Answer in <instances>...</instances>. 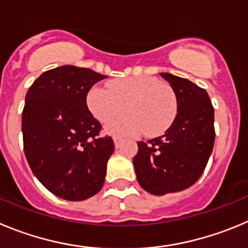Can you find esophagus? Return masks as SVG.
I'll use <instances>...</instances> for the list:
<instances>
[{
	"instance_id": "1",
	"label": "esophagus",
	"mask_w": 248,
	"mask_h": 248,
	"mask_svg": "<svg viewBox=\"0 0 248 248\" xmlns=\"http://www.w3.org/2000/svg\"><path fill=\"white\" fill-rule=\"evenodd\" d=\"M121 138L120 137H117V136H115V137H113V143H115V147L116 148H119L120 146H121Z\"/></svg>"
}]
</instances>
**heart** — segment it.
<instances>
[{
	"instance_id": "heart-1",
	"label": "heart",
	"mask_w": 248,
	"mask_h": 248,
	"mask_svg": "<svg viewBox=\"0 0 248 248\" xmlns=\"http://www.w3.org/2000/svg\"><path fill=\"white\" fill-rule=\"evenodd\" d=\"M86 104L96 120L108 124L112 135H140L148 137L164 133L177 115V99L168 85L152 77H133L113 80L108 88L95 85L89 90Z\"/></svg>"
}]
</instances>
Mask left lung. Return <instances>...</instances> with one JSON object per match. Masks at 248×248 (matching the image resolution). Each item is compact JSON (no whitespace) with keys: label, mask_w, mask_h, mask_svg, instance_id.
Listing matches in <instances>:
<instances>
[{"label":"left lung","mask_w":248,"mask_h":248,"mask_svg":"<svg viewBox=\"0 0 248 248\" xmlns=\"http://www.w3.org/2000/svg\"><path fill=\"white\" fill-rule=\"evenodd\" d=\"M177 97V116L166 133L138 142L133 158L137 182L153 195H166L198 182L215 140L214 108L204 89L190 80L160 73Z\"/></svg>","instance_id":"8db88e82"}]
</instances>
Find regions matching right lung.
<instances>
[{"label": "right lung", "instance_id": "1", "mask_svg": "<svg viewBox=\"0 0 248 248\" xmlns=\"http://www.w3.org/2000/svg\"><path fill=\"white\" fill-rule=\"evenodd\" d=\"M105 75L63 65L38 78L22 112L24 155L33 174L50 193L81 202L101 190L112 138L100 137L101 124L89 111L86 96Z\"/></svg>", "mask_w": 248, "mask_h": 248}]
</instances>
